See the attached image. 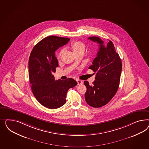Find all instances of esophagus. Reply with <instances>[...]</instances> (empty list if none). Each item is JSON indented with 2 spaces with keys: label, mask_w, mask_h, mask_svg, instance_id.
I'll use <instances>...</instances> for the list:
<instances>
[{
  "label": "esophagus",
  "mask_w": 149,
  "mask_h": 149,
  "mask_svg": "<svg viewBox=\"0 0 149 149\" xmlns=\"http://www.w3.org/2000/svg\"><path fill=\"white\" fill-rule=\"evenodd\" d=\"M77 84H78V85H82V84H83V81H81L80 80H79V79H77Z\"/></svg>",
  "instance_id": "1"
}]
</instances>
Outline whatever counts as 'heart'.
Here are the masks:
<instances>
[{
	"instance_id": "obj_1",
	"label": "heart",
	"mask_w": 149,
	"mask_h": 149,
	"mask_svg": "<svg viewBox=\"0 0 149 149\" xmlns=\"http://www.w3.org/2000/svg\"><path fill=\"white\" fill-rule=\"evenodd\" d=\"M71 46H72V50L74 51V53L79 52V51H84L85 49V46L84 44L81 41H79L73 42ZM63 51H64L63 49L61 51V52L59 53V56H61L63 53Z\"/></svg>"
}]
</instances>
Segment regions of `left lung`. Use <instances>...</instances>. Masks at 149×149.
Masks as SVG:
<instances>
[{
  "mask_svg": "<svg viewBox=\"0 0 149 149\" xmlns=\"http://www.w3.org/2000/svg\"><path fill=\"white\" fill-rule=\"evenodd\" d=\"M88 39L99 44V51L89 69L95 73V80L90 85L84 81L87 88L85 97L86 103L93 108L108 104L117 92L122 70V62L111 41L107 45L97 36Z\"/></svg>",
  "mask_w": 149,
  "mask_h": 149,
  "instance_id": "1",
  "label": "left lung"
}]
</instances>
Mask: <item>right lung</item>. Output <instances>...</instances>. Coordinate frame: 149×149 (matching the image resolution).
Here are the masks:
<instances>
[{
    "instance_id": "obj_1",
    "label": "right lung",
    "mask_w": 149,
    "mask_h": 149,
    "mask_svg": "<svg viewBox=\"0 0 149 149\" xmlns=\"http://www.w3.org/2000/svg\"><path fill=\"white\" fill-rule=\"evenodd\" d=\"M70 40L69 38L46 37L33 49L28 62L29 82L37 100L47 108L57 109L66 102L68 90L76 86L74 79L55 80L52 73L58 67L55 51Z\"/></svg>"
}]
</instances>
